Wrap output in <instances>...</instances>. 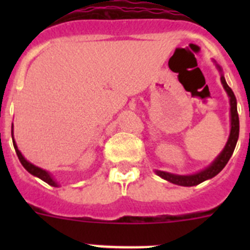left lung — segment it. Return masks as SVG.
<instances>
[{"label":"left lung","mask_w":250,"mask_h":250,"mask_svg":"<svg viewBox=\"0 0 250 250\" xmlns=\"http://www.w3.org/2000/svg\"><path fill=\"white\" fill-rule=\"evenodd\" d=\"M223 86H224L225 91L228 92L229 98H230V120H231V129H230V135H229L228 143L225 145L224 150L220 152V155L213 161V164L210 167H208L205 170H202L199 173L194 174V175H174V174L165 173V171H156L159 176L163 179L167 180V182L173 183L176 185H182V187H194L200 183L205 182L208 179H211L219 174L223 170V167L227 165L229 161L230 156L233 155V151L237 145L238 136H239V116H238V110H237V99L235 95L231 91V89L228 86L227 81H225L224 76L220 77Z\"/></svg>","instance_id":"obj_1"}]
</instances>
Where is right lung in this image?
Returning a JSON list of instances; mask_svg holds the SVG:
<instances>
[{"instance_id": "right-lung-1", "label": "right lung", "mask_w": 250, "mask_h": 250, "mask_svg": "<svg viewBox=\"0 0 250 250\" xmlns=\"http://www.w3.org/2000/svg\"><path fill=\"white\" fill-rule=\"evenodd\" d=\"M12 141H13V134H12ZM13 146H15V150H16V154H17V156H19L20 161H21V164L23 165V167H25V169L27 170L28 173L32 174V175H35V176H37V178H40V179H41V180H43V182H45V183H47L48 185H52V187H57V184H56V183H55L54 179L51 178L50 174H48L47 171H46V170H42V169H41V167H35L34 164H31V163H28V161L26 160V159L23 158V156H22V154H21V152H20V150L17 149V145H16V143H15V141H13Z\"/></svg>"}]
</instances>
